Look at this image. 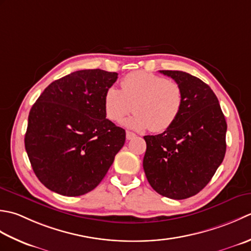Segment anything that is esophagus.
<instances>
[{"label":"esophagus","instance_id":"34e87169","mask_svg":"<svg viewBox=\"0 0 251 251\" xmlns=\"http://www.w3.org/2000/svg\"><path fill=\"white\" fill-rule=\"evenodd\" d=\"M136 135L134 134V133L133 132H130V131H126V140H132V139H134Z\"/></svg>","mask_w":251,"mask_h":251}]
</instances>
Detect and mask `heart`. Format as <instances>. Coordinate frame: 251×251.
<instances>
[{"label":"heart","instance_id":"1","mask_svg":"<svg viewBox=\"0 0 251 251\" xmlns=\"http://www.w3.org/2000/svg\"><path fill=\"white\" fill-rule=\"evenodd\" d=\"M126 125L137 131L150 127L163 132L171 127L183 107V92L176 82L146 71H133L121 80V90L109 86L104 95L107 118L121 122L133 110Z\"/></svg>","mask_w":251,"mask_h":251}]
</instances>
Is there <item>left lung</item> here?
<instances>
[{
  "label": "left lung",
  "mask_w": 251,
  "mask_h": 251,
  "mask_svg": "<svg viewBox=\"0 0 251 251\" xmlns=\"http://www.w3.org/2000/svg\"><path fill=\"white\" fill-rule=\"evenodd\" d=\"M181 86L183 107L171 127L145 135L147 181L160 195L185 199L210 182L226 151V121L210 86L184 71L160 70Z\"/></svg>",
  "instance_id": "1"
}]
</instances>
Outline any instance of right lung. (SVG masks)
I'll use <instances>...</instances> for the list:
<instances>
[{"label": "right lung", "instance_id": "obj_1", "mask_svg": "<svg viewBox=\"0 0 251 251\" xmlns=\"http://www.w3.org/2000/svg\"><path fill=\"white\" fill-rule=\"evenodd\" d=\"M118 79L101 69L78 70L50 83L28 117L25 147L35 176L49 190L81 196L99 185L126 141L108 119L106 90Z\"/></svg>", "mask_w": 251, "mask_h": 251}]
</instances>
